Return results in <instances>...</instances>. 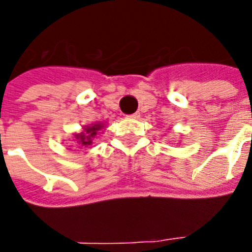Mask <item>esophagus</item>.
Masks as SVG:
<instances>
[{"label":"esophagus","mask_w":252,"mask_h":252,"mask_svg":"<svg viewBox=\"0 0 252 252\" xmlns=\"http://www.w3.org/2000/svg\"><path fill=\"white\" fill-rule=\"evenodd\" d=\"M128 118H129V119H138V118H140V114H138V112H136V114H133V115H129Z\"/></svg>","instance_id":"obj_1"}]
</instances>
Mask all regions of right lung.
<instances>
[{
    "label": "right lung",
    "mask_w": 252,
    "mask_h": 252,
    "mask_svg": "<svg viewBox=\"0 0 252 252\" xmlns=\"http://www.w3.org/2000/svg\"><path fill=\"white\" fill-rule=\"evenodd\" d=\"M103 124L100 123H95V124H90V126H84V130L81 133H76L74 137L77 140V144H80L81 146H89L93 144V140L95 136L98 134L100 129H103Z\"/></svg>",
    "instance_id": "1"
}]
</instances>
